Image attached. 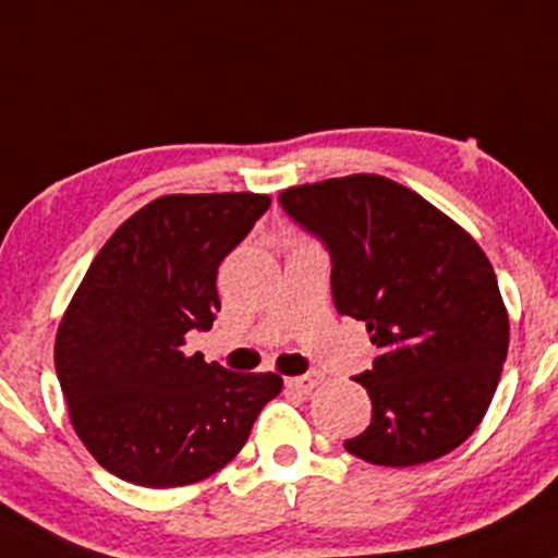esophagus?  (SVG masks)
Listing matches in <instances>:
<instances>
[{
	"label": "esophagus",
	"mask_w": 558,
	"mask_h": 558,
	"mask_svg": "<svg viewBox=\"0 0 558 558\" xmlns=\"http://www.w3.org/2000/svg\"><path fill=\"white\" fill-rule=\"evenodd\" d=\"M320 383V373H307L300 377H287V388L300 390V393H311L315 385Z\"/></svg>",
	"instance_id": "obj_1"
}]
</instances>
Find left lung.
Wrapping results in <instances>:
<instances>
[{
	"instance_id": "8db88e82",
	"label": "left lung",
	"mask_w": 558,
	"mask_h": 558,
	"mask_svg": "<svg viewBox=\"0 0 558 558\" xmlns=\"http://www.w3.org/2000/svg\"><path fill=\"white\" fill-rule=\"evenodd\" d=\"M287 215L331 251L336 311L380 349L373 422L343 447L388 469L463 445L489 409L510 347L497 274L469 232L416 191L356 173L281 191Z\"/></svg>"
}]
</instances>
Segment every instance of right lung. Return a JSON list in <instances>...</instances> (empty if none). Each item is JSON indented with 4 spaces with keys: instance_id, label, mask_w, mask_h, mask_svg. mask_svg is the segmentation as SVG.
I'll use <instances>...</instances> for the list:
<instances>
[{
    "instance_id": "obj_1",
    "label": "right lung",
    "mask_w": 558,
    "mask_h": 558,
    "mask_svg": "<svg viewBox=\"0 0 558 558\" xmlns=\"http://www.w3.org/2000/svg\"><path fill=\"white\" fill-rule=\"evenodd\" d=\"M266 194H168L108 238L59 323L53 362L74 432L106 471L149 489L196 484L243 450L274 373L183 352L222 307L217 271Z\"/></svg>"
}]
</instances>
